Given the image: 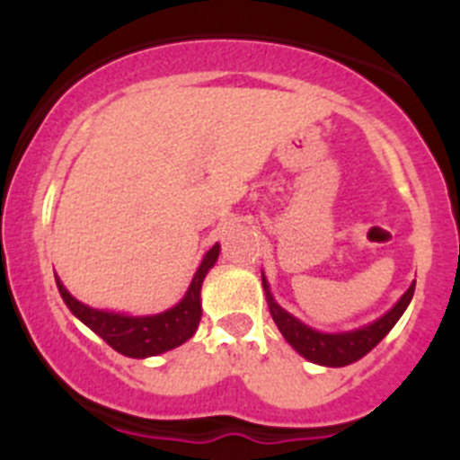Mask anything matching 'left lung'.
<instances>
[{"instance_id":"8db88e82","label":"left lung","mask_w":460,"mask_h":460,"mask_svg":"<svg viewBox=\"0 0 460 460\" xmlns=\"http://www.w3.org/2000/svg\"><path fill=\"white\" fill-rule=\"evenodd\" d=\"M262 288H265V296L267 304H270L271 318H274L276 327L280 329V334L286 336L288 343H290L299 355L306 357L313 364H323V367H348L352 361L368 355V352L392 332V327L398 323V318L403 315V311L408 308L410 299H412L414 295L412 283V286L405 290V295L398 299L396 306L389 313H385V315H382L380 320H376V323L355 329V332H343V334H323V332H315V329H311L308 324L299 323L295 315L283 311V308L274 302L265 274H262Z\"/></svg>"}]
</instances>
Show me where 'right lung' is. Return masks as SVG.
I'll use <instances>...</instances> for the list:
<instances>
[{"mask_svg": "<svg viewBox=\"0 0 460 460\" xmlns=\"http://www.w3.org/2000/svg\"><path fill=\"white\" fill-rule=\"evenodd\" d=\"M221 246L214 243L202 258L200 267L195 271L193 280H190L189 290H186L184 299L177 306L168 308V311L158 313V315H142V318H133V315H124V313H110L92 308L87 304L78 302L71 292L64 288V283L57 279V288L59 295L71 308V313L80 323L87 324L93 334H99L112 350L121 352L133 359H145V357L161 355L168 352L177 345L186 343L190 336L195 334L198 323H200L202 306H200V288L205 280L207 271L214 267L218 258Z\"/></svg>", "mask_w": 460, "mask_h": 460, "instance_id": "right-lung-1", "label": "right lung"}]
</instances>
